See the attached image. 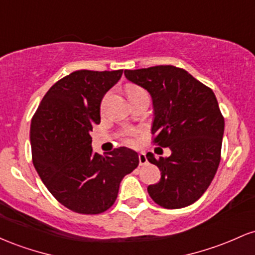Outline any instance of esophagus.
Returning <instances> with one entry per match:
<instances>
[{
  "instance_id": "34e87169",
  "label": "esophagus",
  "mask_w": 255,
  "mask_h": 255,
  "mask_svg": "<svg viewBox=\"0 0 255 255\" xmlns=\"http://www.w3.org/2000/svg\"><path fill=\"white\" fill-rule=\"evenodd\" d=\"M147 158H146L145 153H139V164L140 165H146L147 164Z\"/></svg>"
}]
</instances>
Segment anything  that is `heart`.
Wrapping results in <instances>:
<instances>
[{"mask_svg":"<svg viewBox=\"0 0 255 255\" xmlns=\"http://www.w3.org/2000/svg\"><path fill=\"white\" fill-rule=\"evenodd\" d=\"M126 91H127V95L128 97H131V96L136 95V93L139 92H142V89H140L139 86H135V85H128L127 87H126ZM128 141H130V140H128Z\"/></svg>","mask_w":255,"mask_h":255,"instance_id":"b5f03b06","label":"heart"}]
</instances>
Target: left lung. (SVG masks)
I'll return each mask as SVG.
<instances>
[{"instance_id": "left-lung-1", "label": "left lung", "mask_w": 255, "mask_h": 255, "mask_svg": "<svg viewBox=\"0 0 255 255\" xmlns=\"http://www.w3.org/2000/svg\"><path fill=\"white\" fill-rule=\"evenodd\" d=\"M131 83L148 91L153 103V142L169 147V157L148 162L159 168L160 180L147 192L165 209H181L209 188L221 162L224 118L210 87L174 66L125 71Z\"/></svg>"}]
</instances>
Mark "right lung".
Here are the masks:
<instances>
[{
	"instance_id": "add662e5",
	"label": "right lung",
	"mask_w": 255,
	"mask_h": 255,
	"mask_svg": "<svg viewBox=\"0 0 255 255\" xmlns=\"http://www.w3.org/2000/svg\"><path fill=\"white\" fill-rule=\"evenodd\" d=\"M119 71H77L44 96L31 121L33 165L49 192L72 211L98 215L118 198L121 180L139 164L135 151L93 153L90 133L101 122V102Z\"/></svg>"
}]
</instances>
